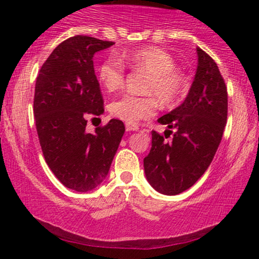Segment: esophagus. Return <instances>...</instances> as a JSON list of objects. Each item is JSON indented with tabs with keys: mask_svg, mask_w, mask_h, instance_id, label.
Masks as SVG:
<instances>
[{
	"mask_svg": "<svg viewBox=\"0 0 259 259\" xmlns=\"http://www.w3.org/2000/svg\"><path fill=\"white\" fill-rule=\"evenodd\" d=\"M125 129H126V132H138L139 130V126H136V125H134V124H125Z\"/></svg>",
	"mask_w": 259,
	"mask_h": 259,
	"instance_id": "esophagus-1",
	"label": "esophagus"
}]
</instances>
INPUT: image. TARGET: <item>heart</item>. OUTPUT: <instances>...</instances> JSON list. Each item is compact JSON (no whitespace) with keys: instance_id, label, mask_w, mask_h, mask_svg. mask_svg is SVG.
Returning a JSON list of instances; mask_svg holds the SVG:
<instances>
[{"instance_id":"obj_1","label":"heart","mask_w":259,"mask_h":259,"mask_svg":"<svg viewBox=\"0 0 259 259\" xmlns=\"http://www.w3.org/2000/svg\"><path fill=\"white\" fill-rule=\"evenodd\" d=\"M126 63L134 70L147 73L144 92L146 96L123 95L112 101L109 112L113 117L126 123H138L151 118L156 112L157 100L162 107H173L185 94L187 80L179 69L170 53L158 47H145L124 52L120 59L109 56L97 68V78L106 91L119 90L125 80ZM153 94L154 98L152 96Z\"/></svg>"}]
</instances>
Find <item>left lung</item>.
Segmentation results:
<instances>
[{
    "label": "left lung",
    "instance_id": "obj_1",
    "mask_svg": "<svg viewBox=\"0 0 259 259\" xmlns=\"http://www.w3.org/2000/svg\"><path fill=\"white\" fill-rule=\"evenodd\" d=\"M198 64L189 95L179 107L158 119L164 136L152 132V147L144 158L145 174L154 190L178 195L190 189L207 168L221 144L228 118V91L218 65L197 49ZM173 128L175 132L171 130Z\"/></svg>",
    "mask_w": 259,
    "mask_h": 259
}]
</instances>
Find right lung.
<instances>
[{"mask_svg": "<svg viewBox=\"0 0 259 259\" xmlns=\"http://www.w3.org/2000/svg\"><path fill=\"white\" fill-rule=\"evenodd\" d=\"M112 41L76 35L53 50L35 84L34 115L47 165L68 189L86 192L108 174L125 126L119 119L85 132L88 118L103 114L92 57Z\"/></svg>", "mask_w": 259, "mask_h": 259, "instance_id": "right-lung-1", "label": "right lung"}]
</instances>
